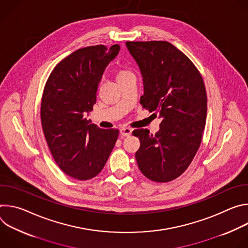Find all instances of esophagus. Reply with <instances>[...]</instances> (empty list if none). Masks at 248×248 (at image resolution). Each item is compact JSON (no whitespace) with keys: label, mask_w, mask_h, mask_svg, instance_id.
I'll return each mask as SVG.
<instances>
[{"label":"esophagus","mask_w":248,"mask_h":248,"mask_svg":"<svg viewBox=\"0 0 248 248\" xmlns=\"http://www.w3.org/2000/svg\"><path fill=\"white\" fill-rule=\"evenodd\" d=\"M120 131H121L122 136H129L131 134V132H132V129L129 128V127H122L120 129Z\"/></svg>","instance_id":"obj_1"}]
</instances>
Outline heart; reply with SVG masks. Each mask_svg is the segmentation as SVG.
<instances>
[{"instance_id": "b5f03b06", "label": "heart", "mask_w": 248, "mask_h": 248, "mask_svg": "<svg viewBox=\"0 0 248 248\" xmlns=\"http://www.w3.org/2000/svg\"><path fill=\"white\" fill-rule=\"evenodd\" d=\"M130 76H133V74L130 72V70L128 68H125V67H119L117 69V79L118 80H121L123 78H128Z\"/></svg>"}]
</instances>
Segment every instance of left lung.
Wrapping results in <instances>:
<instances>
[{
	"instance_id": "left-lung-1",
	"label": "left lung",
	"mask_w": 248,
	"mask_h": 248,
	"mask_svg": "<svg viewBox=\"0 0 248 248\" xmlns=\"http://www.w3.org/2000/svg\"><path fill=\"white\" fill-rule=\"evenodd\" d=\"M143 78L140 104L162 119L160 130L132 131L140 140L135 159L147 179L168 183L188 168L201 144L207 94L194 63L167 41H127ZM153 114V115H155Z\"/></svg>"
}]
</instances>
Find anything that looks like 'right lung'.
Segmentation results:
<instances>
[{"instance_id": "obj_1", "label": "right lung", "mask_w": 248, "mask_h": 248, "mask_svg": "<svg viewBox=\"0 0 248 248\" xmlns=\"http://www.w3.org/2000/svg\"><path fill=\"white\" fill-rule=\"evenodd\" d=\"M120 51L118 44L78 49L52 70L41 101V123L52 156L60 169L79 181L96 176L107 162L119 136L84 118L93 110L97 88L107 64Z\"/></svg>"}]
</instances>
